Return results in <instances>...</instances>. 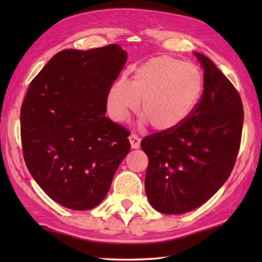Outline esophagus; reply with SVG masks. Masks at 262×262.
I'll return each instance as SVG.
<instances>
[{
	"instance_id": "34e87169",
	"label": "esophagus",
	"mask_w": 262,
	"mask_h": 262,
	"mask_svg": "<svg viewBox=\"0 0 262 262\" xmlns=\"http://www.w3.org/2000/svg\"><path fill=\"white\" fill-rule=\"evenodd\" d=\"M128 139H129L130 145H132V148H133V149H137V148H140L141 140H140V137H139V136L135 135V134H130V135H129V137H128Z\"/></svg>"
}]
</instances>
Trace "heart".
<instances>
[{
  "mask_svg": "<svg viewBox=\"0 0 262 262\" xmlns=\"http://www.w3.org/2000/svg\"><path fill=\"white\" fill-rule=\"evenodd\" d=\"M203 77L200 69L177 57H152L136 69L130 83L118 79L111 86L107 105L111 117L121 122L140 107L142 125L156 130L179 127L200 100Z\"/></svg>",
  "mask_w": 262,
  "mask_h": 262,
  "instance_id": "b5f03b06",
  "label": "heart"
}]
</instances>
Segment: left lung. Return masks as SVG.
I'll return each instance as SVG.
<instances>
[{
    "label": "left lung",
    "mask_w": 262,
    "mask_h": 262,
    "mask_svg": "<svg viewBox=\"0 0 262 262\" xmlns=\"http://www.w3.org/2000/svg\"><path fill=\"white\" fill-rule=\"evenodd\" d=\"M203 94L193 113L172 130L145 136V193L154 209L179 215L196 209L231 174L241 147L243 103L236 88L200 53Z\"/></svg>",
    "instance_id": "obj_1"
}]
</instances>
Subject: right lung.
Listing matches in <instances>:
<instances>
[{
  "mask_svg": "<svg viewBox=\"0 0 262 262\" xmlns=\"http://www.w3.org/2000/svg\"><path fill=\"white\" fill-rule=\"evenodd\" d=\"M127 61L119 45L64 50L41 69L20 108L24 161L48 196L73 210L104 200L130 150L129 130L105 117Z\"/></svg>",
  "mask_w": 262,
  "mask_h": 262,
  "instance_id": "right-lung-1",
  "label": "right lung"
}]
</instances>
